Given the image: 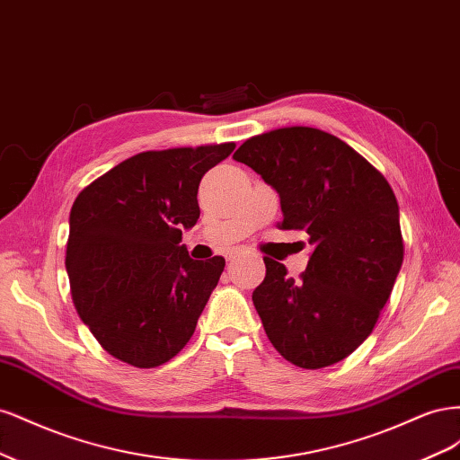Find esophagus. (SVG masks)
<instances>
[{
    "label": "esophagus",
    "instance_id": "1",
    "mask_svg": "<svg viewBox=\"0 0 460 460\" xmlns=\"http://www.w3.org/2000/svg\"><path fill=\"white\" fill-rule=\"evenodd\" d=\"M242 253H243V249L234 247V249H230V252L226 253V259H228V261H234V259H238Z\"/></svg>",
    "mask_w": 460,
    "mask_h": 460
}]
</instances>
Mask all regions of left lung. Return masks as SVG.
Returning a JSON list of instances; mask_svg holds the SVG:
<instances>
[{
  "mask_svg": "<svg viewBox=\"0 0 460 460\" xmlns=\"http://www.w3.org/2000/svg\"><path fill=\"white\" fill-rule=\"evenodd\" d=\"M234 159L278 191V226L307 232L313 245L299 280L264 257L267 276L253 291L264 332L291 365L340 363L370 336L402 264L392 186L340 137L309 127L249 137Z\"/></svg>",
  "mask_w": 460,
  "mask_h": 460,
  "instance_id": "8db88e82",
  "label": "left lung"
}]
</instances>
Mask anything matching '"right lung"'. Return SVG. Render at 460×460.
<instances>
[{
    "label": "right lung",
    "instance_id": "add662e5",
    "mask_svg": "<svg viewBox=\"0 0 460 460\" xmlns=\"http://www.w3.org/2000/svg\"><path fill=\"white\" fill-rule=\"evenodd\" d=\"M234 147L137 153L75 199L65 257L75 307L122 363L159 367L193 336L226 262L193 261L180 242L199 218L203 174Z\"/></svg>",
    "mask_w": 460,
    "mask_h": 460
}]
</instances>
